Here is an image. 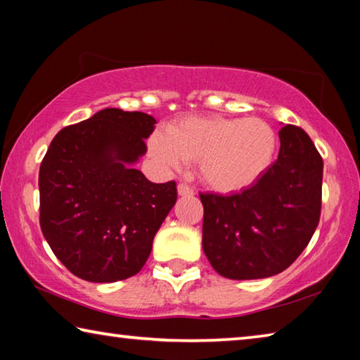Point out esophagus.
<instances>
[{
  "label": "esophagus",
  "instance_id": "34e87169",
  "mask_svg": "<svg viewBox=\"0 0 360 360\" xmlns=\"http://www.w3.org/2000/svg\"><path fill=\"white\" fill-rule=\"evenodd\" d=\"M178 193L181 197H191V195H193V191L192 187H188L184 182H181V184H178Z\"/></svg>",
  "mask_w": 360,
  "mask_h": 360
}]
</instances>
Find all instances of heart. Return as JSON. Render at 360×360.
Instances as JSON below:
<instances>
[{
  "mask_svg": "<svg viewBox=\"0 0 360 360\" xmlns=\"http://www.w3.org/2000/svg\"><path fill=\"white\" fill-rule=\"evenodd\" d=\"M276 135L257 117H184L155 133L149 150L158 165L178 169L184 162L200 163V174L211 188L240 192L260 179L273 160Z\"/></svg>",
  "mask_w": 360,
  "mask_h": 360,
  "instance_id": "b5f03b06",
  "label": "heart"
}]
</instances>
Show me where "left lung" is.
<instances>
[{
  "mask_svg": "<svg viewBox=\"0 0 360 360\" xmlns=\"http://www.w3.org/2000/svg\"><path fill=\"white\" fill-rule=\"evenodd\" d=\"M276 162L240 193H200L203 251L229 279H260L284 271L308 246L319 224L322 157L307 131L279 130Z\"/></svg>",
  "mask_w": 360,
  "mask_h": 360,
  "instance_id": "obj_1",
  "label": "left lung"
}]
</instances>
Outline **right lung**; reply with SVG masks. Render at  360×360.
Returning a JSON list of instances; mask_svg holds the SVG:
<instances>
[{"mask_svg": "<svg viewBox=\"0 0 360 360\" xmlns=\"http://www.w3.org/2000/svg\"><path fill=\"white\" fill-rule=\"evenodd\" d=\"M155 119L106 108L60 130L39 168V224L57 259L77 278L114 283L141 270L178 198L131 165L146 154Z\"/></svg>", "mask_w": 360, "mask_h": 360, "instance_id": "right-lung-1", "label": "right lung"}]
</instances>
